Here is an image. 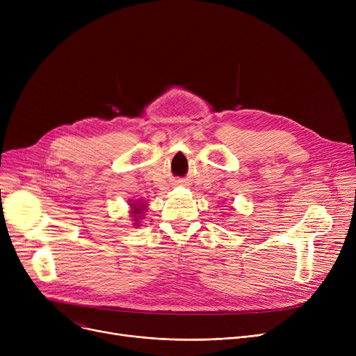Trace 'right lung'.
<instances>
[{
	"label": "right lung",
	"mask_w": 356,
	"mask_h": 356,
	"mask_svg": "<svg viewBox=\"0 0 356 356\" xmlns=\"http://www.w3.org/2000/svg\"><path fill=\"white\" fill-rule=\"evenodd\" d=\"M131 207H133V212H131V216L134 218L136 220V225L140 222V219H143V212L145 211V204L141 203V202H137V203H129Z\"/></svg>",
	"instance_id": "right-lung-1"
}]
</instances>
